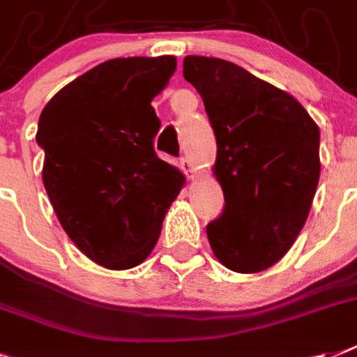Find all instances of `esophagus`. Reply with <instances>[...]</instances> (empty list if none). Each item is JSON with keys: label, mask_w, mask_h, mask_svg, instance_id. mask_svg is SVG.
Instances as JSON below:
<instances>
[{"label": "esophagus", "mask_w": 357, "mask_h": 357, "mask_svg": "<svg viewBox=\"0 0 357 357\" xmlns=\"http://www.w3.org/2000/svg\"><path fill=\"white\" fill-rule=\"evenodd\" d=\"M181 169L184 172V175L188 176V178H193V173H195V169H193V166H191V162L188 157L181 158Z\"/></svg>", "instance_id": "1"}]
</instances>
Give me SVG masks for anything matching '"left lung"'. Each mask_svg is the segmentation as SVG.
Wrapping results in <instances>:
<instances>
[{"label":"left lung","instance_id":"obj_1","mask_svg":"<svg viewBox=\"0 0 357 357\" xmlns=\"http://www.w3.org/2000/svg\"><path fill=\"white\" fill-rule=\"evenodd\" d=\"M184 78L204 102L217 140L225 210L206 226L215 257L263 272L290 250L319 182V128L284 91L231 61L185 56Z\"/></svg>","mask_w":357,"mask_h":357}]
</instances>
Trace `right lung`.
Segmentation results:
<instances>
[{
	"instance_id": "obj_1",
	"label": "right lung",
	"mask_w": 357,
	"mask_h": 357,
	"mask_svg": "<svg viewBox=\"0 0 357 357\" xmlns=\"http://www.w3.org/2000/svg\"><path fill=\"white\" fill-rule=\"evenodd\" d=\"M175 56L116 58L58 91L41 111L43 185L61 228L100 266L128 270L151 253L184 175L160 160L151 100Z\"/></svg>"
}]
</instances>
